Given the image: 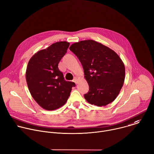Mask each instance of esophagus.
I'll return each instance as SVG.
<instances>
[{
    "label": "esophagus",
    "instance_id": "esophagus-1",
    "mask_svg": "<svg viewBox=\"0 0 154 154\" xmlns=\"http://www.w3.org/2000/svg\"><path fill=\"white\" fill-rule=\"evenodd\" d=\"M73 82H74L75 84L78 83V80H77V79L76 77H75V78H74V79L73 80Z\"/></svg>",
    "mask_w": 154,
    "mask_h": 154
}]
</instances>
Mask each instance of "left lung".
I'll list each match as a JSON object with an SVG mask.
<instances>
[{
	"label": "left lung",
	"instance_id": "left-lung-1",
	"mask_svg": "<svg viewBox=\"0 0 154 154\" xmlns=\"http://www.w3.org/2000/svg\"><path fill=\"white\" fill-rule=\"evenodd\" d=\"M69 49L84 69L89 90L84 95L89 103L106 106L119 95L124 84L125 67L114 51L93 40L75 42Z\"/></svg>",
	"mask_w": 154,
	"mask_h": 154
}]
</instances>
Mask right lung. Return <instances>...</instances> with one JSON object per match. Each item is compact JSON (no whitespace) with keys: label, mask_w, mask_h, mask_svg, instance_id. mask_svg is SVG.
<instances>
[{"label":"right lung","mask_w":154,"mask_h":154,"mask_svg":"<svg viewBox=\"0 0 154 154\" xmlns=\"http://www.w3.org/2000/svg\"><path fill=\"white\" fill-rule=\"evenodd\" d=\"M69 43H53L34 54L28 63L26 80L32 98L43 109H57L67 101L75 83L64 80L58 65L67 52Z\"/></svg>","instance_id":"add662e5"}]
</instances>
